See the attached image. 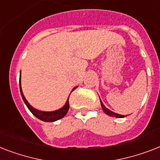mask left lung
Listing matches in <instances>:
<instances>
[{"mask_svg":"<svg viewBox=\"0 0 160 160\" xmlns=\"http://www.w3.org/2000/svg\"><path fill=\"white\" fill-rule=\"evenodd\" d=\"M100 102H101V106H102V110H103V112H104L105 113L107 114V115H108V116L110 117H114V118H124V115H121V114L116 113V112H114L111 111V110H109L108 108H107L104 106V104L102 103L101 99H100Z\"/></svg>","mask_w":160,"mask_h":160,"instance_id":"obj_1","label":"left lung"}]
</instances>
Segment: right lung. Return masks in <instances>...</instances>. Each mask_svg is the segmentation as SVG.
I'll return each instance as SVG.
<instances>
[{"label":"right lung","instance_id":"right-lung-1","mask_svg":"<svg viewBox=\"0 0 160 160\" xmlns=\"http://www.w3.org/2000/svg\"><path fill=\"white\" fill-rule=\"evenodd\" d=\"M20 80H21V71H20V76H19V89H20V93H21L22 98L24 100V103L26 104V106L28 107V110L32 112V113L34 115L36 118H38L40 120L43 121V122H55V121H58L61 118H64L66 116V114L67 113V112L69 110V97L67 98V102L65 103V105L62 108H59L58 110H55V111H51V112H44V111H40L38 109H36L32 106V105L29 104V102L27 101V99L24 97L23 91H22L21 88V82H20ZM78 86L75 87L74 89H76ZM71 91V92H72Z\"/></svg>","mask_w":160,"mask_h":160}]
</instances>
